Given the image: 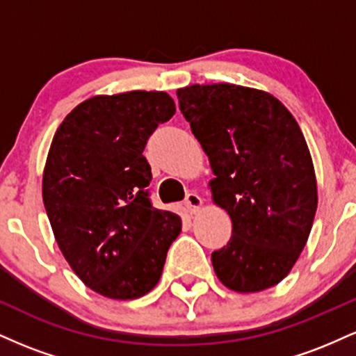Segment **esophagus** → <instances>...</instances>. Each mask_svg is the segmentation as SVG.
I'll return each instance as SVG.
<instances>
[{
    "label": "esophagus",
    "instance_id": "obj_1",
    "mask_svg": "<svg viewBox=\"0 0 356 356\" xmlns=\"http://www.w3.org/2000/svg\"><path fill=\"white\" fill-rule=\"evenodd\" d=\"M186 207H187V211L191 212V214H195V212H199L202 209V206H204V202H202V199L199 197L197 194H194V192H191V194H187V197H186Z\"/></svg>",
    "mask_w": 356,
    "mask_h": 356
}]
</instances>
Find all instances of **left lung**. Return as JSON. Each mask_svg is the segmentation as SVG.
Instances as JSON below:
<instances>
[{
  "label": "left lung",
  "instance_id": "obj_1",
  "mask_svg": "<svg viewBox=\"0 0 356 356\" xmlns=\"http://www.w3.org/2000/svg\"><path fill=\"white\" fill-rule=\"evenodd\" d=\"M181 112L209 157L212 202L232 236L211 256L236 293H257L289 275L318 207V187L300 125L276 97L232 83L177 90Z\"/></svg>",
  "mask_w": 356,
  "mask_h": 356
}]
</instances>
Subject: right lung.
I'll list each match as a JSON object with an SVG mask.
<instances>
[{"mask_svg": "<svg viewBox=\"0 0 356 356\" xmlns=\"http://www.w3.org/2000/svg\"><path fill=\"white\" fill-rule=\"evenodd\" d=\"M175 113L165 92L95 95L63 118L43 169V204L61 254L85 286L137 300L162 276L182 220L150 206L147 138Z\"/></svg>", "mask_w": 356, "mask_h": 356, "instance_id": "add662e5", "label": "right lung"}]
</instances>
